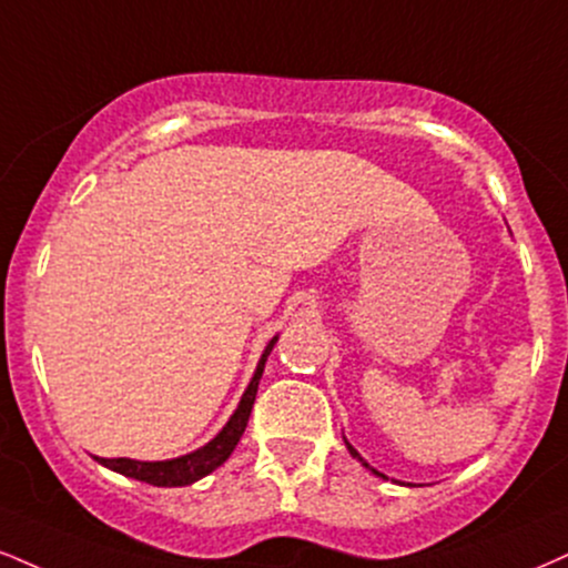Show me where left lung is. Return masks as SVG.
Instances as JSON below:
<instances>
[{
  "instance_id": "left-lung-1",
  "label": "left lung",
  "mask_w": 568,
  "mask_h": 568,
  "mask_svg": "<svg viewBox=\"0 0 568 568\" xmlns=\"http://www.w3.org/2000/svg\"><path fill=\"white\" fill-rule=\"evenodd\" d=\"M346 447H349V453H352L354 457H357V460H362V457H359V453H357V449H354V447H352V444H349V442H346ZM362 466H365V468H371V466H367V463H365V460H362ZM371 470H373V468H371ZM373 474H378V470H373ZM378 476H384V474H378Z\"/></svg>"
}]
</instances>
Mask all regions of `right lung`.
<instances>
[{
  "mask_svg": "<svg viewBox=\"0 0 568 568\" xmlns=\"http://www.w3.org/2000/svg\"><path fill=\"white\" fill-rule=\"evenodd\" d=\"M275 341H277V336L266 344L262 359H258L254 378H251V384H248V388H245L241 405H237L235 413H232L227 426H224L222 432H219L214 439L206 444V447L195 449V453H190V455L174 457V460H159V463H140V460H129V457H98V460L105 468L119 470V474L129 476V479L153 484V487H187V484L209 476L211 470L219 468L224 460H227V457L232 455V449H235V444L241 442L245 426H248L251 407H254L258 381H262V373H264V362H266V357H270Z\"/></svg>",
  "mask_w": 568,
  "mask_h": 568,
  "instance_id": "add662e5",
  "label": "right lung"
}]
</instances>
